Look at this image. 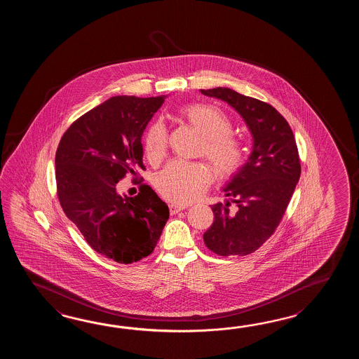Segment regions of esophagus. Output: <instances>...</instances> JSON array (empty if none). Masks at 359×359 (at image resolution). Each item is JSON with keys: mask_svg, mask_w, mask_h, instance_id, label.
<instances>
[{"mask_svg": "<svg viewBox=\"0 0 359 359\" xmlns=\"http://www.w3.org/2000/svg\"><path fill=\"white\" fill-rule=\"evenodd\" d=\"M187 208V205H178V204H170L169 205V212H170V214L173 215V214H177L178 212H182V210H184Z\"/></svg>", "mask_w": 359, "mask_h": 359, "instance_id": "obj_1", "label": "esophagus"}]
</instances>
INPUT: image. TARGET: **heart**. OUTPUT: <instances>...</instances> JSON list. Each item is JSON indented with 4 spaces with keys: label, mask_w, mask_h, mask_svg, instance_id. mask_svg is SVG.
I'll use <instances>...</instances> for the list:
<instances>
[{
    "label": "heart",
    "mask_w": 359,
    "mask_h": 359,
    "mask_svg": "<svg viewBox=\"0 0 359 359\" xmlns=\"http://www.w3.org/2000/svg\"><path fill=\"white\" fill-rule=\"evenodd\" d=\"M180 114L204 137L203 154L221 175L229 176L244 164V144L232 135V122L221 109L210 104H191L183 107ZM144 144L149 161L156 163L164 158L168 146L164 123L156 121L149 127ZM212 180L213 172L209 167L176 159L158 173L155 186L164 198L183 204L200 196Z\"/></svg>",
    "instance_id": "1"
}]
</instances>
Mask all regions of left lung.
I'll return each instance as SVG.
<instances>
[{"label": "left lung", "instance_id": "left-lung-1", "mask_svg": "<svg viewBox=\"0 0 359 359\" xmlns=\"http://www.w3.org/2000/svg\"><path fill=\"white\" fill-rule=\"evenodd\" d=\"M243 116L252 136L248 161L223 189L236 204H214L213 224L204 233L209 250L222 255L252 254L273 235L300 178L298 147L289 123L275 107L226 87L200 90Z\"/></svg>", "mask_w": 359, "mask_h": 359}]
</instances>
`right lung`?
Here are the masks:
<instances>
[{
  "mask_svg": "<svg viewBox=\"0 0 359 359\" xmlns=\"http://www.w3.org/2000/svg\"><path fill=\"white\" fill-rule=\"evenodd\" d=\"M167 96H114L69 127L56 150V186L64 213L92 249L130 264L153 252L168 205L147 184L119 195L127 173L144 169L141 137Z\"/></svg>",
  "mask_w": 359,
  "mask_h": 359,
  "instance_id": "right-lung-1",
  "label": "right lung"
}]
</instances>
